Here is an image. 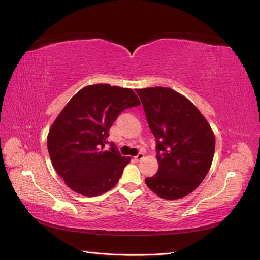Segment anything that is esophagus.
I'll return each mask as SVG.
<instances>
[{
	"instance_id": "esophagus-1",
	"label": "esophagus",
	"mask_w": 260,
	"mask_h": 260,
	"mask_svg": "<svg viewBox=\"0 0 260 260\" xmlns=\"http://www.w3.org/2000/svg\"><path fill=\"white\" fill-rule=\"evenodd\" d=\"M143 157H144V154H143V153H139V154L135 157V159H136V161H140V160L143 159Z\"/></svg>"
}]
</instances>
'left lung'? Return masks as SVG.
Segmentation results:
<instances>
[{
	"instance_id": "8db88e82",
	"label": "left lung",
	"mask_w": 260,
	"mask_h": 260,
	"mask_svg": "<svg viewBox=\"0 0 260 260\" xmlns=\"http://www.w3.org/2000/svg\"><path fill=\"white\" fill-rule=\"evenodd\" d=\"M156 139L158 171L145 179L154 193L178 200L198 187L211 166L215 136L190 101L164 86L137 90Z\"/></svg>"
}]
</instances>
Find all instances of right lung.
<instances>
[{
    "label": "right lung",
    "instance_id": "1",
    "mask_svg": "<svg viewBox=\"0 0 260 260\" xmlns=\"http://www.w3.org/2000/svg\"><path fill=\"white\" fill-rule=\"evenodd\" d=\"M140 104L131 89L109 84L85 86L68 102L48 136L52 164L68 187L91 198L117 184L131 158L108 142V132L122 111Z\"/></svg>",
    "mask_w": 260,
    "mask_h": 260
}]
</instances>
